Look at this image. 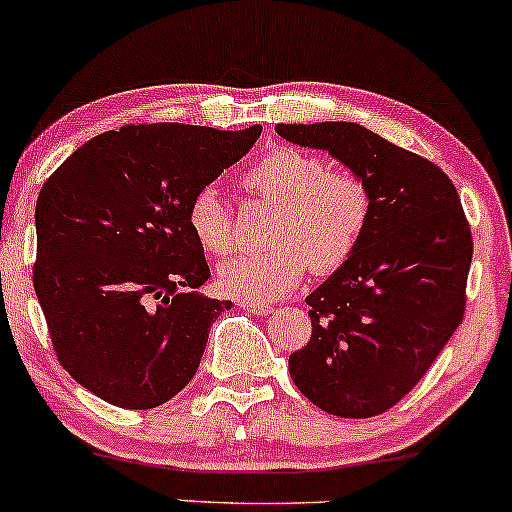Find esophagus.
<instances>
[{
	"mask_svg": "<svg viewBox=\"0 0 512 512\" xmlns=\"http://www.w3.org/2000/svg\"><path fill=\"white\" fill-rule=\"evenodd\" d=\"M242 307L247 312H251V314H256V317H265V314H270L272 312V307L270 305H265V303H254V300H242Z\"/></svg>",
	"mask_w": 512,
	"mask_h": 512,
	"instance_id": "1",
	"label": "esophagus"
}]
</instances>
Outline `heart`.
Wrapping results in <instances>:
<instances>
[{"label": "heart", "instance_id": "b5f03b06", "mask_svg": "<svg viewBox=\"0 0 512 512\" xmlns=\"http://www.w3.org/2000/svg\"><path fill=\"white\" fill-rule=\"evenodd\" d=\"M240 184L277 207L265 254H242L223 263L221 289L254 303L282 298L303 282L305 272L342 268L366 235L373 195L366 181L345 167H328L317 153L275 146L244 167ZM188 230L207 254L233 249V216L214 188H202L188 202Z\"/></svg>", "mask_w": 512, "mask_h": 512}]
</instances>
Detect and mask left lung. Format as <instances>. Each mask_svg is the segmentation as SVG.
<instances>
[{"label": "left lung", "mask_w": 512, "mask_h": 512, "mask_svg": "<svg viewBox=\"0 0 512 512\" xmlns=\"http://www.w3.org/2000/svg\"><path fill=\"white\" fill-rule=\"evenodd\" d=\"M359 174L373 216L359 249L305 303L312 338L289 356L300 394L328 415L366 419L415 389L464 321L473 237L450 177L356 123H279Z\"/></svg>", "instance_id": "1"}]
</instances>
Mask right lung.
I'll return each mask as SVG.
<instances>
[{"instance_id":"right-lung-1","label":"right lung","mask_w":512,"mask_h":512,"mask_svg":"<svg viewBox=\"0 0 512 512\" xmlns=\"http://www.w3.org/2000/svg\"><path fill=\"white\" fill-rule=\"evenodd\" d=\"M258 135V125H123L41 186L34 291L62 368L102 401L158 408L193 380L209 328L233 303L195 291L209 265L188 202Z\"/></svg>"}]
</instances>
